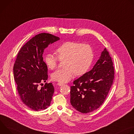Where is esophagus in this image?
<instances>
[{"instance_id":"1","label":"esophagus","mask_w":134,"mask_h":134,"mask_svg":"<svg viewBox=\"0 0 134 134\" xmlns=\"http://www.w3.org/2000/svg\"><path fill=\"white\" fill-rule=\"evenodd\" d=\"M57 85H59V86H63L64 85V83H58V84H57Z\"/></svg>"}]
</instances>
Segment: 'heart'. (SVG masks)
Segmentation results:
<instances>
[{"mask_svg":"<svg viewBox=\"0 0 134 134\" xmlns=\"http://www.w3.org/2000/svg\"><path fill=\"white\" fill-rule=\"evenodd\" d=\"M57 57L47 53L44 62L50 69H55L59 60L64 59V68L53 72L51 78L54 81L66 83L73 78L75 75L82 76L89 70L94 58V50L89 44L76 41H66L55 49Z\"/></svg>","mask_w":134,"mask_h":134,"instance_id":"obj_1","label":"heart"}]
</instances>
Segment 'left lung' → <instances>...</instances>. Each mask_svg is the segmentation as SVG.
<instances>
[{
    "instance_id": "obj_1",
    "label": "left lung",
    "mask_w": 134,
    "mask_h": 134,
    "mask_svg": "<svg viewBox=\"0 0 134 134\" xmlns=\"http://www.w3.org/2000/svg\"><path fill=\"white\" fill-rule=\"evenodd\" d=\"M109 52L105 48L93 68L73 82L70 103L77 111L87 113L98 109L105 101L113 84L114 70Z\"/></svg>"
}]
</instances>
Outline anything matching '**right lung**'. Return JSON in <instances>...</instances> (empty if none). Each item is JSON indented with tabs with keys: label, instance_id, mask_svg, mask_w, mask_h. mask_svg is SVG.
<instances>
[{
	"label": "right lung",
	"instance_id": "right-lung-1",
	"mask_svg": "<svg viewBox=\"0 0 134 134\" xmlns=\"http://www.w3.org/2000/svg\"><path fill=\"white\" fill-rule=\"evenodd\" d=\"M59 39L50 33H40L26 42L17 54L13 67L17 90L23 103L33 110H44L50 105L54 90L52 84L46 83L39 87L48 77L42 56L50 44Z\"/></svg>",
	"mask_w": 134,
	"mask_h": 134
}]
</instances>
